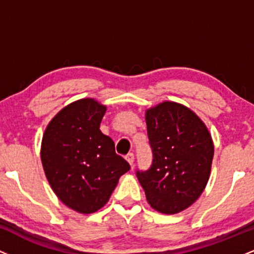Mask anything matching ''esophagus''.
Wrapping results in <instances>:
<instances>
[{
    "label": "esophagus",
    "instance_id": "1",
    "mask_svg": "<svg viewBox=\"0 0 254 254\" xmlns=\"http://www.w3.org/2000/svg\"><path fill=\"white\" fill-rule=\"evenodd\" d=\"M125 159H127V161L129 162V164L132 166L133 165V161H135V156H133L132 153H129L127 156H125Z\"/></svg>",
    "mask_w": 254,
    "mask_h": 254
}]
</instances>
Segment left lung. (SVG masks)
<instances>
[{
  "label": "left lung",
  "mask_w": 254,
  "mask_h": 254,
  "mask_svg": "<svg viewBox=\"0 0 254 254\" xmlns=\"http://www.w3.org/2000/svg\"><path fill=\"white\" fill-rule=\"evenodd\" d=\"M153 164L137 171L148 203L156 211L173 215L199 198L210 177L214 142L193 111L164 101L145 111Z\"/></svg>",
  "instance_id": "obj_1"
}]
</instances>
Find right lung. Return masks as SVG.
Masks as SVG:
<instances>
[{
  "mask_svg": "<svg viewBox=\"0 0 254 254\" xmlns=\"http://www.w3.org/2000/svg\"><path fill=\"white\" fill-rule=\"evenodd\" d=\"M106 106L93 98L66 105L43 135L40 159L58 199L80 214L109 202L130 165L116 154L115 142L100 130Z\"/></svg>",
  "mask_w": 254,
  "mask_h": 254,
  "instance_id": "add662e5",
  "label": "right lung"
}]
</instances>
